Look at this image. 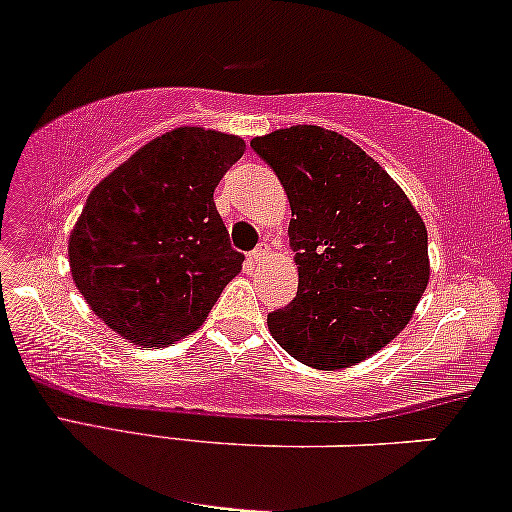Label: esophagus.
Instances as JSON below:
<instances>
[{
  "instance_id": "esophagus-1",
  "label": "esophagus",
  "mask_w": 512,
  "mask_h": 512,
  "mask_svg": "<svg viewBox=\"0 0 512 512\" xmlns=\"http://www.w3.org/2000/svg\"><path fill=\"white\" fill-rule=\"evenodd\" d=\"M268 254H270V244L268 242H261L254 251H251V258H254V261H263V258L268 256Z\"/></svg>"
}]
</instances>
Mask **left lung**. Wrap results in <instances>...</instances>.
Here are the masks:
<instances>
[{
  "label": "left lung",
  "mask_w": 512,
  "mask_h": 512,
  "mask_svg": "<svg viewBox=\"0 0 512 512\" xmlns=\"http://www.w3.org/2000/svg\"><path fill=\"white\" fill-rule=\"evenodd\" d=\"M289 197L298 291L272 338L313 369L360 364L407 327L430 280L428 230L360 145L296 124L251 141Z\"/></svg>",
  "instance_id": "obj_1"
}]
</instances>
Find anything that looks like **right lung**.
I'll return each instance as SVG.
<instances>
[{
    "instance_id": "1",
    "label": "right lung",
    "mask_w": 512,
    "mask_h": 512,
    "mask_svg": "<svg viewBox=\"0 0 512 512\" xmlns=\"http://www.w3.org/2000/svg\"><path fill=\"white\" fill-rule=\"evenodd\" d=\"M244 150L240 136L178 126L91 190L70 232V272L115 334L164 348L207 320L244 261L214 204Z\"/></svg>"
}]
</instances>
